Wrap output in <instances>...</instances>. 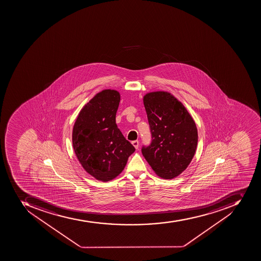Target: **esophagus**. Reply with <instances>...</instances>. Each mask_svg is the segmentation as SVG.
<instances>
[{
  "instance_id": "34e87169",
  "label": "esophagus",
  "mask_w": 261,
  "mask_h": 261,
  "mask_svg": "<svg viewBox=\"0 0 261 261\" xmlns=\"http://www.w3.org/2000/svg\"><path fill=\"white\" fill-rule=\"evenodd\" d=\"M132 144H133L134 147L136 148V149H138V148H139V141L138 140H135V141H132Z\"/></svg>"
}]
</instances>
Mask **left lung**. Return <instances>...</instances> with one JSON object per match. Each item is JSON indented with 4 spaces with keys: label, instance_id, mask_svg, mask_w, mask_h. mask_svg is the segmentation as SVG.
Wrapping results in <instances>:
<instances>
[{
    "label": "left lung",
    "instance_id": "1",
    "mask_svg": "<svg viewBox=\"0 0 261 261\" xmlns=\"http://www.w3.org/2000/svg\"><path fill=\"white\" fill-rule=\"evenodd\" d=\"M144 105L152 142L142 148V153L158 176L173 179L187 168L195 154V121L183 103L166 91L146 94Z\"/></svg>",
    "mask_w": 261,
    "mask_h": 261
}]
</instances>
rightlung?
Masks as SVG:
<instances>
[{"instance_id": "add662e5", "label": "right lung", "mask_w": 261, "mask_h": 261, "mask_svg": "<svg viewBox=\"0 0 261 261\" xmlns=\"http://www.w3.org/2000/svg\"><path fill=\"white\" fill-rule=\"evenodd\" d=\"M120 94L103 90L82 108L72 129V146L86 172L108 182L121 174L136 148L116 124Z\"/></svg>"}]
</instances>
